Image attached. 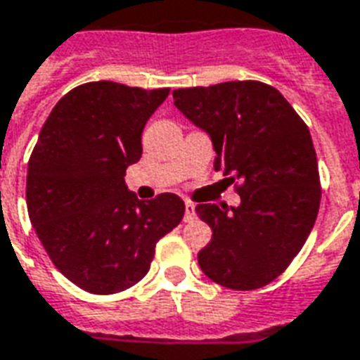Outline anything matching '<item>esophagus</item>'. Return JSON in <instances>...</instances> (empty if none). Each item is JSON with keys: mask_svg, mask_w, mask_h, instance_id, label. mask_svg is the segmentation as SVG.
Listing matches in <instances>:
<instances>
[{"mask_svg": "<svg viewBox=\"0 0 360 360\" xmlns=\"http://www.w3.org/2000/svg\"><path fill=\"white\" fill-rule=\"evenodd\" d=\"M194 215H196V206H194V202L187 200L185 202V221L194 219Z\"/></svg>", "mask_w": 360, "mask_h": 360, "instance_id": "1", "label": "esophagus"}]
</instances>
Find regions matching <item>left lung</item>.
I'll return each instance as SVG.
<instances>
[{"mask_svg":"<svg viewBox=\"0 0 360 360\" xmlns=\"http://www.w3.org/2000/svg\"><path fill=\"white\" fill-rule=\"evenodd\" d=\"M173 105L210 135L215 172L240 181L236 207L196 206L214 233L198 265L225 288H262L315 225L321 181L311 133L278 89L252 79L175 89Z\"/></svg>","mask_w":360,"mask_h":360,"instance_id":"obj_1","label":"left lung"}]
</instances>
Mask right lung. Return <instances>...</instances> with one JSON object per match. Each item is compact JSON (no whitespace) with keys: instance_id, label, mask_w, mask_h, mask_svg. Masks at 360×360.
Masks as SVG:
<instances>
[{"instance_id":"1","label":"right lung","mask_w":360,"mask_h":360,"mask_svg":"<svg viewBox=\"0 0 360 360\" xmlns=\"http://www.w3.org/2000/svg\"><path fill=\"white\" fill-rule=\"evenodd\" d=\"M169 89L114 82L78 85L45 120L28 162L26 204L55 267L91 294L131 288L150 269L156 242L183 219L177 194L139 200L126 169L143 154L146 120Z\"/></svg>"}]
</instances>
